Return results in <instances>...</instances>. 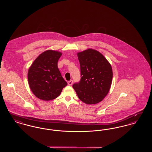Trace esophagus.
<instances>
[{
    "mask_svg": "<svg viewBox=\"0 0 152 152\" xmlns=\"http://www.w3.org/2000/svg\"><path fill=\"white\" fill-rule=\"evenodd\" d=\"M73 84V80H70V81H68V84L69 86H72Z\"/></svg>",
    "mask_w": 152,
    "mask_h": 152,
    "instance_id": "esophagus-1",
    "label": "esophagus"
}]
</instances>
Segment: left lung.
<instances>
[{
    "label": "left lung",
    "instance_id": "left-lung-1",
    "mask_svg": "<svg viewBox=\"0 0 152 152\" xmlns=\"http://www.w3.org/2000/svg\"><path fill=\"white\" fill-rule=\"evenodd\" d=\"M81 80L73 85L80 100L86 104L101 102L108 94L113 72L110 64L100 52L88 48L77 53Z\"/></svg>",
    "mask_w": 152,
    "mask_h": 152
}]
</instances>
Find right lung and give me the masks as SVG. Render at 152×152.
I'll list each match as a JSON object with an SVG mask.
<instances>
[{"instance_id": "add662e5", "label": "right lung", "mask_w": 152, "mask_h": 152, "mask_svg": "<svg viewBox=\"0 0 152 152\" xmlns=\"http://www.w3.org/2000/svg\"><path fill=\"white\" fill-rule=\"evenodd\" d=\"M62 53L47 50L40 54L28 71L29 88L38 99L50 101L57 98L67 83L61 76L58 61Z\"/></svg>"}]
</instances>
